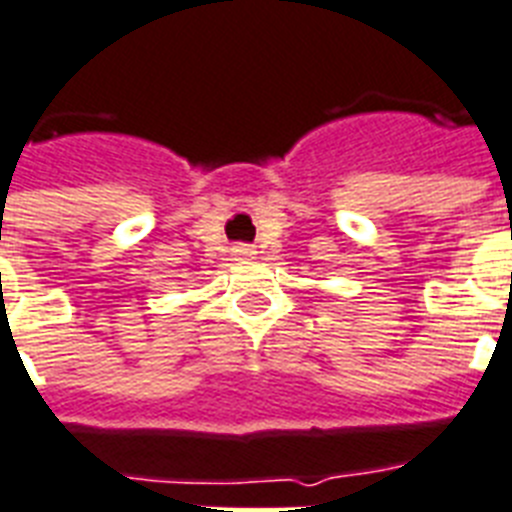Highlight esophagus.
I'll use <instances>...</instances> for the list:
<instances>
[{"mask_svg": "<svg viewBox=\"0 0 512 512\" xmlns=\"http://www.w3.org/2000/svg\"><path fill=\"white\" fill-rule=\"evenodd\" d=\"M234 252H236V257H239V260H249V257H255V247H249V244H239Z\"/></svg>", "mask_w": 512, "mask_h": 512, "instance_id": "esophagus-1", "label": "esophagus"}]
</instances>
